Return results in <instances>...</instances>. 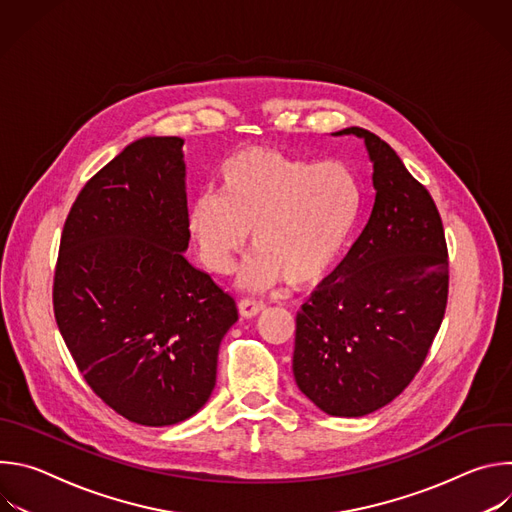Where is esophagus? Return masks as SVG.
<instances>
[{
  "mask_svg": "<svg viewBox=\"0 0 512 512\" xmlns=\"http://www.w3.org/2000/svg\"><path fill=\"white\" fill-rule=\"evenodd\" d=\"M263 310H265V304H263V302H257V300L245 298V300L239 302V312H241L243 318H255V316L261 314Z\"/></svg>",
  "mask_w": 512,
  "mask_h": 512,
  "instance_id": "obj_1",
  "label": "esophagus"
}]
</instances>
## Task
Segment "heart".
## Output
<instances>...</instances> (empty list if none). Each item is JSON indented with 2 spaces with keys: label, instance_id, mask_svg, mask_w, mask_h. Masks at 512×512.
Here are the masks:
<instances>
[{
  "label": "heart",
  "instance_id": "b5f03b06",
  "mask_svg": "<svg viewBox=\"0 0 512 512\" xmlns=\"http://www.w3.org/2000/svg\"><path fill=\"white\" fill-rule=\"evenodd\" d=\"M216 189L198 192L186 229L202 265L229 275L247 249L257 253L241 285L263 289L318 281L346 245L360 210V186L340 162H314L271 148H243L216 172Z\"/></svg>",
  "mask_w": 512,
  "mask_h": 512
}]
</instances>
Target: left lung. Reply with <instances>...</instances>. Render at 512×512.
Masks as SVG:
<instances>
[{
    "mask_svg": "<svg viewBox=\"0 0 512 512\" xmlns=\"http://www.w3.org/2000/svg\"><path fill=\"white\" fill-rule=\"evenodd\" d=\"M364 139L375 204L342 263L296 316L294 377L324 413L362 417L417 375L442 326L450 263L442 216L423 184L379 135Z\"/></svg>",
    "mask_w": 512,
    "mask_h": 512,
    "instance_id": "left-lung-1",
    "label": "left lung"
}]
</instances>
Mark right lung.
<instances>
[{"mask_svg":"<svg viewBox=\"0 0 512 512\" xmlns=\"http://www.w3.org/2000/svg\"><path fill=\"white\" fill-rule=\"evenodd\" d=\"M182 137H141L72 204L54 271L58 330L89 387L162 427L204 407L235 300L188 263Z\"/></svg>","mask_w":512,"mask_h":512,"instance_id":"add662e5","label":"right lung"}]
</instances>
